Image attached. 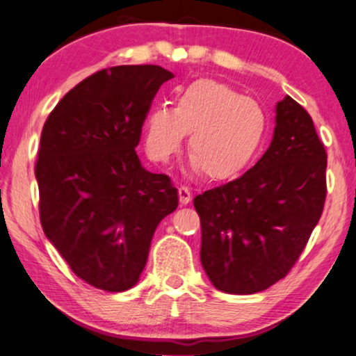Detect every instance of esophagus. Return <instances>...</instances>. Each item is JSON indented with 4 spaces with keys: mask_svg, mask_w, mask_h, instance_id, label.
Listing matches in <instances>:
<instances>
[{
    "mask_svg": "<svg viewBox=\"0 0 356 356\" xmlns=\"http://www.w3.org/2000/svg\"><path fill=\"white\" fill-rule=\"evenodd\" d=\"M178 196H179V202H181V204H188L189 201H191V197H193L191 188L184 186V184H181V186L178 188Z\"/></svg>",
    "mask_w": 356,
    "mask_h": 356,
    "instance_id": "1",
    "label": "esophagus"
}]
</instances>
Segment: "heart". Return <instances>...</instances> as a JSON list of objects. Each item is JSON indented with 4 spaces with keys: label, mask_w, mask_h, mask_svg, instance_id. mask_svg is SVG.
Returning a JSON list of instances; mask_svg holds the SVG:
<instances>
[{
    "label": "heart",
    "mask_w": 356,
    "mask_h": 356,
    "mask_svg": "<svg viewBox=\"0 0 356 356\" xmlns=\"http://www.w3.org/2000/svg\"><path fill=\"white\" fill-rule=\"evenodd\" d=\"M267 118L259 104L212 79L189 84L177 106L159 105L145 120V147L155 162H167L189 134L188 152L207 178L240 175L259 150Z\"/></svg>",
    "instance_id": "1"
}]
</instances>
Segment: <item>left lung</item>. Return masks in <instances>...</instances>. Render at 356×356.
Here are the masks:
<instances>
[{"label": "left lung", "instance_id": "obj_1", "mask_svg": "<svg viewBox=\"0 0 356 356\" xmlns=\"http://www.w3.org/2000/svg\"><path fill=\"white\" fill-rule=\"evenodd\" d=\"M275 123L254 167L194 197L202 267L225 293H257L284 279L323 216L327 154L313 120L286 95Z\"/></svg>", "mask_w": 356, "mask_h": 356}]
</instances>
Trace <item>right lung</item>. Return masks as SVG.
Listing matches in <instances>:
<instances>
[{
    "label": "right lung",
    "mask_w": 356,
    "mask_h": 356,
    "mask_svg": "<svg viewBox=\"0 0 356 356\" xmlns=\"http://www.w3.org/2000/svg\"><path fill=\"white\" fill-rule=\"evenodd\" d=\"M172 77L155 65L100 70L67 92L43 124L35 162L42 228L95 289H131L155 228L178 206L168 175L144 170L136 154L154 97Z\"/></svg>",
    "instance_id": "1"
}]
</instances>
